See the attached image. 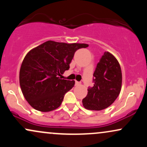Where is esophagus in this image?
<instances>
[{
    "label": "esophagus",
    "instance_id": "1",
    "mask_svg": "<svg viewBox=\"0 0 147 147\" xmlns=\"http://www.w3.org/2000/svg\"><path fill=\"white\" fill-rule=\"evenodd\" d=\"M75 84H76V86H79V85H80L81 83L79 82H77V81H75Z\"/></svg>",
    "mask_w": 147,
    "mask_h": 147
}]
</instances>
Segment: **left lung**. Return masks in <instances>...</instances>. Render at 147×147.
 I'll use <instances>...</instances> for the list:
<instances>
[{
  "instance_id": "8db88e82",
  "label": "left lung",
  "mask_w": 147,
  "mask_h": 147,
  "mask_svg": "<svg viewBox=\"0 0 147 147\" xmlns=\"http://www.w3.org/2000/svg\"><path fill=\"white\" fill-rule=\"evenodd\" d=\"M93 77L94 86L88 88L82 103L88 110L101 111L115 102L122 87V70L112 54L104 52L97 64Z\"/></svg>"
}]
</instances>
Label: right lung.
Wrapping results in <instances>:
<instances>
[{"label":"right lung","instance_id":"add662e5","mask_svg":"<svg viewBox=\"0 0 147 147\" xmlns=\"http://www.w3.org/2000/svg\"><path fill=\"white\" fill-rule=\"evenodd\" d=\"M88 46L85 43L48 41L28 52L21 64L19 82L24 97L32 107L49 112L59 107L75 81L59 76L70 68L75 52Z\"/></svg>","mask_w":147,"mask_h":147}]
</instances>
